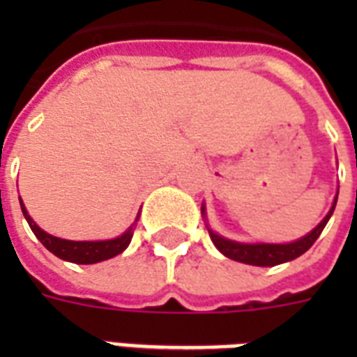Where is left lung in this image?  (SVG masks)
Listing matches in <instances>:
<instances>
[{
	"mask_svg": "<svg viewBox=\"0 0 357 357\" xmlns=\"http://www.w3.org/2000/svg\"><path fill=\"white\" fill-rule=\"evenodd\" d=\"M337 195L333 198L332 207H330V211H328L326 217L322 218L321 224H319L317 228L311 229L310 234L296 238L293 243H238V241H231V238H226L222 237V235H218L217 231H213V229L209 228V224H206L207 231H209V237H211L213 244L218 248V252L226 255V257H229V259L254 266L282 265V263L296 259V257L305 254V252L313 246V243L319 238V235L322 234V229H324V226L328 224L330 217L333 215V209H335V204H337ZM202 217L206 218V204H202Z\"/></svg>",
	"mask_w": 357,
	"mask_h": 357,
	"instance_id": "left-lung-1",
	"label": "left lung"
}]
</instances>
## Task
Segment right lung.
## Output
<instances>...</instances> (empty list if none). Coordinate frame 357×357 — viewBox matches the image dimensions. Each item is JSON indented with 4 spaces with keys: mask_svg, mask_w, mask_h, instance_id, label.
I'll list each match as a JSON object with an SVG mask.
<instances>
[{
    "mask_svg": "<svg viewBox=\"0 0 357 357\" xmlns=\"http://www.w3.org/2000/svg\"><path fill=\"white\" fill-rule=\"evenodd\" d=\"M20 207H22L25 220L29 224V228L33 229V234L36 235V238L53 255H57V257L64 261H70V263H77V265H92V263H100V261L111 259L114 255L122 254L123 250L129 246V243H131L135 224L139 220V217H137L135 222L129 226V229H126L119 237L107 238V241H66V238H59L55 235L46 234L44 229L38 228L35 220L29 217V213L25 209L22 198H20Z\"/></svg>",
    "mask_w": 357,
    "mask_h": 357,
    "instance_id": "1",
    "label": "right lung"
}]
</instances>
